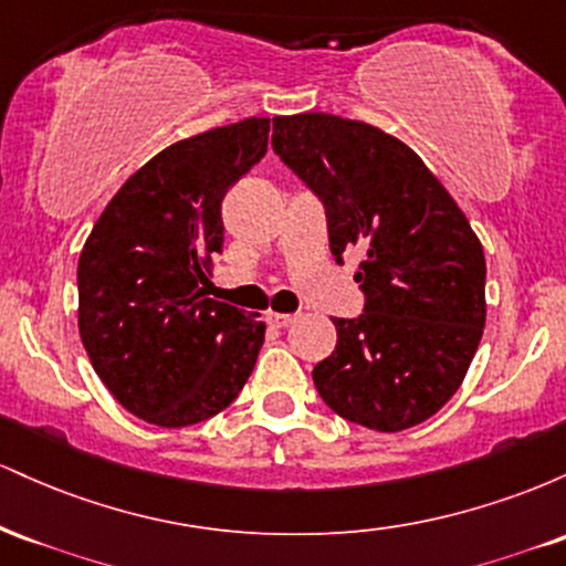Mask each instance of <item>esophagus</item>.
<instances>
[{"instance_id": "esophagus-1", "label": "esophagus", "mask_w": 566, "mask_h": 566, "mask_svg": "<svg viewBox=\"0 0 566 566\" xmlns=\"http://www.w3.org/2000/svg\"><path fill=\"white\" fill-rule=\"evenodd\" d=\"M295 319V314H279V311H269V314H265V322H269L271 327H290Z\"/></svg>"}]
</instances>
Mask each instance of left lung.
I'll list each match as a JSON object with an SVG mask.
<instances>
[{
	"instance_id": "1",
	"label": "left lung",
	"mask_w": 566,
	"mask_h": 566,
	"mask_svg": "<svg viewBox=\"0 0 566 566\" xmlns=\"http://www.w3.org/2000/svg\"><path fill=\"white\" fill-rule=\"evenodd\" d=\"M271 143L322 199L335 261L361 252L365 314L333 319L337 346L314 367L316 391L373 431L423 423L458 391L482 340V242L426 161L380 127L274 116Z\"/></svg>"
}]
</instances>
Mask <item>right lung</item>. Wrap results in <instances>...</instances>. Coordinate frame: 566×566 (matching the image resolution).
<instances>
[{
	"mask_svg": "<svg viewBox=\"0 0 566 566\" xmlns=\"http://www.w3.org/2000/svg\"><path fill=\"white\" fill-rule=\"evenodd\" d=\"M265 148V116L172 143L129 175L82 247L84 350L114 399L146 423L212 418L255 367L265 324L207 297V276L223 250L220 201Z\"/></svg>",
	"mask_w": 566,
	"mask_h": 566,
	"instance_id": "1",
	"label": "right lung"
}]
</instances>
